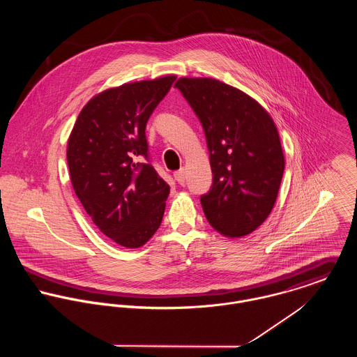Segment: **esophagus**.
Listing matches in <instances>:
<instances>
[{"label":"esophagus","mask_w":357,"mask_h":357,"mask_svg":"<svg viewBox=\"0 0 357 357\" xmlns=\"http://www.w3.org/2000/svg\"><path fill=\"white\" fill-rule=\"evenodd\" d=\"M173 176H174V178H176V181H177L178 184L184 185V183H185V172H184V169H180V170L174 172Z\"/></svg>","instance_id":"obj_1"}]
</instances>
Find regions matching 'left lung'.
Listing matches in <instances>:
<instances>
[{"mask_svg":"<svg viewBox=\"0 0 357 357\" xmlns=\"http://www.w3.org/2000/svg\"><path fill=\"white\" fill-rule=\"evenodd\" d=\"M204 126L213 185L201 197L210 225L227 238L252 234L271 214L284 155L269 112L218 79L181 77L174 84Z\"/></svg>","mask_w":357,"mask_h":357,"instance_id":"obj_1","label":"left lung"}]
</instances>
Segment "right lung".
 <instances>
[{
	"instance_id": "right-lung-1",
	"label": "right lung",
	"mask_w": 357,
	"mask_h": 357,
	"mask_svg": "<svg viewBox=\"0 0 357 357\" xmlns=\"http://www.w3.org/2000/svg\"><path fill=\"white\" fill-rule=\"evenodd\" d=\"M176 75L108 88L81 109L67 142L73 188L116 245L144 246L162 222L170 188L149 162L146 125Z\"/></svg>"
}]
</instances>
